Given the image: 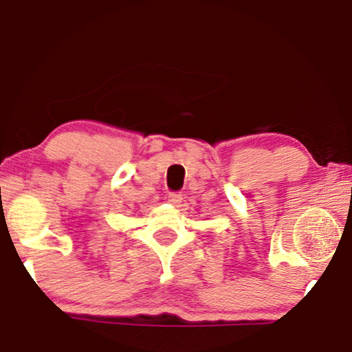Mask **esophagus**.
I'll return each instance as SVG.
<instances>
[{
    "label": "esophagus",
    "instance_id": "esophagus-1",
    "mask_svg": "<svg viewBox=\"0 0 352 352\" xmlns=\"http://www.w3.org/2000/svg\"><path fill=\"white\" fill-rule=\"evenodd\" d=\"M182 195H169L167 196V202H169L170 206H180V202H182Z\"/></svg>",
    "mask_w": 352,
    "mask_h": 352
}]
</instances>
